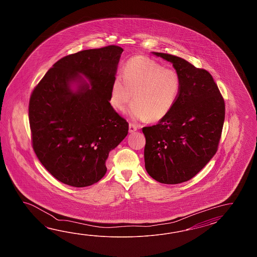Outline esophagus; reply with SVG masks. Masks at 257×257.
Returning <instances> with one entry per match:
<instances>
[{
  "label": "esophagus",
  "mask_w": 257,
  "mask_h": 257,
  "mask_svg": "<svg viewBox=\"0 0 257 257\" xmlns=\"http://www.w3.org/2000/svg\"><path fill=\"white\" fill-rule=\"evenodd\" d=\"M138 130V127H137V126H135V125H133V124H130V126H128V131H130V132H135V131Z\"/></svg>",
  "instance_id": "esophagus-1"
}]
</instances>
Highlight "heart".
Listing matches in <instances>:
<instances>
[{
    "instance_id": "heart-1",
    "label": "heart",
    "mask_w": 257,
    "mask_h": 257,
    "mask_svg": "<svg viewBox=\"0 0 257 257\" xmlns=\"http://www.w3.org/2000/svg\"><path fill=\"white\" fill-rule=\"evenodd\" d=\"M181 76L175 69L164 68L144 56H135L126 63L122 76L116 75L111 84L110 100L118 110L130 107L134 120H163L173 110L180 93Z\"/></svg>"
}]
</instances>
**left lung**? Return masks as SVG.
I'll list each match as a JSON object with an SVG mask.
<instances>
[{
  "label": "left lung",
  "mask_w": 257,
  "mask_h": 257,
  "mask_svg": "<svg viewBox=\"0 0 257 257\" xmlns=\"http://www.w3.org/2000/svg\"><path fill=\"white\" fill-rule=\"evenodd\" d=\"M154 54L173 63L182 84L169 115L142 128L145 168L154 180L175 185L190 180L217 153L225 103L208 71L174 55Z\"/></svg>",
  "instance_id": "1"
}]
</instances>
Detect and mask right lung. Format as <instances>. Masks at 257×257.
I'll use <instances>...</instances> for the list:
<instances>
[{
    "mask_svg": "<svg viewBox=\"0 0 257 257\" xmlns=\"http://www.w3.org/2000/svg\"><path fill=\"white\" fill-rule=\"evenodd\" d=\"M124 49L110 45L58 60L34 88L28 106L31 142L57 180L84 187L106 173L105 161L127 135L128 123L110 104L111 84ZM87 76L91 86L80 81ZM80 80L76 92L70 82Z\"/></svg>",
    "mask_w": 257,
    "mask_h": 257,
    "instance_id": "obj_1",
    "label": "right lung"
}]
</instances>
